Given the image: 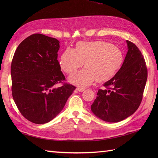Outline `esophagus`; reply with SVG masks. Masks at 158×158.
I'll list each match as a JSON object with an SVG mask.
<instances>
[{"label":"esophagus","instance_id":"34e87169","mask_svg":"<svg viewBox=\"0 0 158 158\" xmlns=\"http://www.w3.org/2000/svg\"><path fill=\"white\" fill-rule=\"evenodd\" d=\"M85 89V88H80V87H78V88H77V91H79V92H83Z\"/></svg>","mask_w":158,"mask_h":158}]
</instances>
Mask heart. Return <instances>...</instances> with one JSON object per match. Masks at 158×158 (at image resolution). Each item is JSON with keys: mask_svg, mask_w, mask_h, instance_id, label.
I'll use <instances>...</instances> for the list:
<instances>
[{"mask_svg": "<svg viewBox=\"0 0 158 158\" xmlns=\"http://www.w3.org/2000/svg\"><path fill=\"white\" fill-rule=\"evenodd\" d=\"M123 61L122 52L111 43L97 41H80L75 49L66 48L60 56V65L67 74H72L83 65L85 68L74 73L69 81L79 87H85L96 79L104 82L110 79Z\"/></svg>", "mask_w": 158, "mask_h": 158, "instance_id": "heart-1", "label": "heart"}]
</instances>
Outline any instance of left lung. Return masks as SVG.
I'll list each match as a JSON object with an SVG mask.
<instances>
[{
	"mask_svg": "<svg viewBox=\"0 0 158 158\" xmlns=\"http://www.w3.org/2000/svg\"><path fill=\"white\" fill-rule=\"evenodd\" d=\"M127 52L115 76L98 89L91 105L94 115L105 122L115 123L125 119L138 109L147 79L145 59L139 48L126 41Z\"/></svg>",
	"mask_w": 158,
	"mask_h": 158,
	"instance_id": "left-lung-1",
	"label": "left lung"
}]
</instances>
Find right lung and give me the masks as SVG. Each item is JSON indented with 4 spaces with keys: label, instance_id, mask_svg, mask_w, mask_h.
Masks as SVG:
<instances>
[{
    "label": "right lung",
    "instance_id": "add662e5",
    "mask_svg": "<svg viewBox=\"0 0 158 158\" xmlns=\"http://www.w3.org/2000/svg\"><path fill=\"white\" fill-rule=\"evenodd\" d=\"M60 41L34 34L20 43L11 66L12 96L22 115L36 124L48 123L61 112L75 87L64 83L58 60Z\"/></svg>",
    "mask_w": 158,
    "mask_h": 158
}]
</instances>
